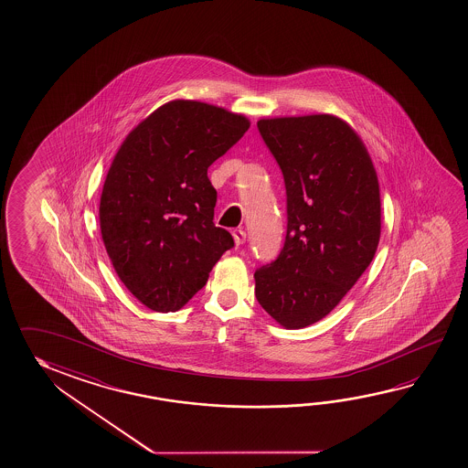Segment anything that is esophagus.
Returning a JSON list of instances; mask_svg holds the SVG:
<instances>
[{
  "instance_id": "obj_1",
  "label": "esophagus",
  "mask_w": 468,
  "mask_h": 468,
  "mask_svg": "<svg viewBox=\"0 0 468 468\" xmlns=\"http://www.w3.org/2000/svg\"><path fill=\"white\" fill-rule=\"evenodd\" d=\"M232 236H234V242H236L238 246L246 242V232L242 229L234 230V232H232Z\"/></svg>"
}]
</instances>
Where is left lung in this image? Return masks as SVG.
Instances as JSON below:
<instances>
[{"mask_svg":"<svg viewBox=\"0 0 468 468\" xmlns=\"http://www.w3.org/2000/svg\"><path fill=\"white\" fill-rule=\"evenodd\" d=\"M282 170L288 232L278 259L254 272L256 298L286 329L324 318L375 258L378 176L355 129L329 113L261 119Z\"/></svg>","mask_w":468,"mask_h":468,"instance_id":"1","label":"left lung"}]
</instances>
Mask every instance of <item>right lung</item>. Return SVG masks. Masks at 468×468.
<instances>
[{"mask_svg": "<svg viewBox=\"0 0 468 468\" xmlns=\"http://www.w3.org/2000/svg\"><path fill=\"white\" fill-rule=\"evenodd\" d=\"M240 113L172 100L142 120L112 160L100 230L115 272L142 304L179 311L234 246L214 224L207 169L248 132Z\"/></svg>", "mask_w": 468, "mask_h": 468, "instance_id": "obj_1", "label": "right lung"}]
</instances>
